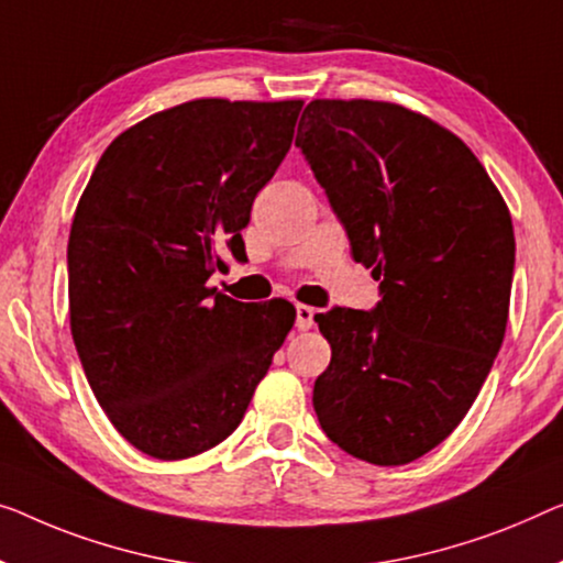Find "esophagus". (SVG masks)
Returning a JSON list of instances; mask_svg holds the SVG:
<instances>
[{"mask_svg": "<svg viewBox=\"0 0 563 563\" xmlns=\"http://www.w3.org/2000/svg\"><path fill=\"white\" fill-rule=\"evenodd\" d=\"M313 318H316V308H310V306H296V325L300 331H308V329H313Z\"/></svg>", "mask_w": 563, "mask_h": 563, "instance_id": "esophagus-1", "label": "esophagus"}]
</instances>
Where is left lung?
I'll use <instances>...</instances> for the list:
<instances>
[{
    "label": "left lung",
    "instance_id": "left-lung-1",
    "mask_svg": "<svg viewBox=\"0 0 563 563\" xmlns=\"http://www.w3.org/2000/svg\"><path fill=\"white\" fill-rule=\"evenodd\" d=\"M303 151L374 310L331 308V364L313 409L329 440L372 465H407L463 422L506 335L516 238L477 156L427 115L384 100H310Z\"/></svg>",
    "mask_w": 563,
    "mask_h": 563
}]
</instances>
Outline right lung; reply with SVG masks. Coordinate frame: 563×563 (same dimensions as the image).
Returning <instances> with one entry per match:
<instances>
[{
	"mask_svg": "<svg viewBox=\"0 0 563 563\" xmlns=\"http://www.w3.org/2000/svg\"><path fill=\"white\" fill-rule=\"evenodd\" d=\"M303 100L199 98L103 151L67 242L70 331L98 405L133 448L195 457L238 430L296 321L207 278L245 257L257 191L288 154Z\"/></svg>",
	"mask_w": 563,
	"mask_h": 563,
	"instance_id": "add662e5",
	"label": "right lung"
}]
</instances>
